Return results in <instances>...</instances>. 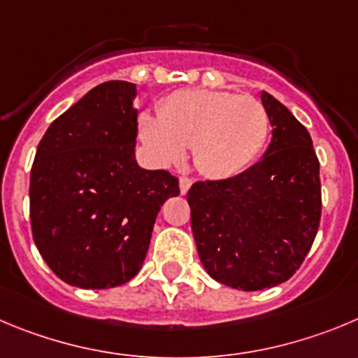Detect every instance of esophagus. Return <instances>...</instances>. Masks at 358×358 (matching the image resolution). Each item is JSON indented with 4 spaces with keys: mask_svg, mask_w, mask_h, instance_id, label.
<instances>
[{
    "mask_svg": "<svg viewBox=\"0 0 358 358\" xmlns=\"http://www.w3.org/2000/svg\"><path fill=\"white\" fill-rule=\"evenodd\" d=\"M190 185H192V182H190L189 178H185V176L180 178V192H182V194H187V192H189Z\"/></svg>",
    "mask_w": 358,
    "mask_h": 358,
    "instance_id": "obj_1",
    "label": "esophagus"
}]
</instances>
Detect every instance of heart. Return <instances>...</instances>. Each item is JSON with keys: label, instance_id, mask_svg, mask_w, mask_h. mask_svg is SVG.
Here are the masks:
<instances>
[{"label": "heart", "instance_id": "obj_1", "mask_svg": "<svg viewBox=\"0 0 358 358\" xmlns=\"http://www.w3.org/2000/svg\"><path fill=\"white\" fill-rule=\"evenodd\" d=\"M268 134L263 103L249 95L217 90H182L159 106V116L139 118V138L162 166L183 160L192 148L196 168L210 178L245 171Z\"/></svg>", "mask_w": 358, "mask_h": 358}]
</instances>
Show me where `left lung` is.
Here are the masks:
<instances>
[{
	"label": "left lung",
	"instance_id": "8db88e82",
	"mask_svg": "<svg viewBox=\"0 0 358 358\" xmlns=\"http://www.w3.org/2000/svg\"><path fill=\"white\" fill-rule=\"evenodd\" d=\"M272 139L262 160L228 180L196 182L187 201L199 259L242 292L286 282L302 265L322 217L320 162L306 127L262 92Z\"/></svg>",
	"mask_w": 358,
	"mask_h": 358
}]
</instances>
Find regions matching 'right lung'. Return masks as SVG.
Wrapping results in <instances>:
<instances>
[{
	"instance_id": "obj_1",
	"label": "right lung",
	"mask_w": 358,
	"mask_h": 358,
	"mask_svg": "<svg viewBox=\"0 0 358 358\" xmlns=\"http://www.w3.org/2000/svg\"><path fill=\"white\" fill-rule=\"evenodd\" d=\"M136 85L90 90L49 125L29 176L35 245L66 285L103 289L141 270L157 213L178 178L136 160Z\"/></svg>"
}]
</instances>
